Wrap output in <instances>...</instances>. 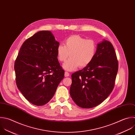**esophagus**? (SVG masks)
Wrapping results in <instances>:
<instances>
[{
	"instance_id": "1",
	"label": "esophagus",
	"mask_w": 135,
	"mask_h": 135,
	"mask_svg": "<svg viewBox=\"0 0 135 135\" xmlns=\"http://www.w3.org/2000/svg\"><path fill=\"white\" fill-rule=\"evenodd\" d=\"M69 75H70V74L68 72L65 71V77H68V76H69Z\"/></svg>"
}]
</instances>
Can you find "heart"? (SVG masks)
I'll list each match as a JSON object with an SVG mask.
<instances>
[{"mask_svg":"<svg viewBox=\"0 0 135 135\" xmlns=\"http://www.w3.org/2000/svg\"><path fill=\"white\" fill-rule=\"evenodd\" d=\"M97 45L92 39H86L79 35H73L67 38L65 46L59 44L57 48L58 60L65 62L63 68L68 71H73L78 66L84 67L90 64L94 58Z\"/></svg>","mask_w":135,"mask_h":135,"instance_id":"1","label":"heart"}]
</instances>
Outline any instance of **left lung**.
Wrapping results in <instances>:
<instances>
[{"mask_svg":"<svg viewBox=\"0 0 135 135\" xmlns=\"http://www.w3.org/2000/svg\"><path fill=\"white\" fill-rule=\"evenodd\" d=\"M118 70V61L112 43L98 44L95 56L83 69L71 75L70 96L79 107L89 109L102 103L112 92Z\"/></svg>","mask_w":135,"mask_h":135,"instance_id":"obj_1","label":"left lung"}]
</instances>
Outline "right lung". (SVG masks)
<instances>
[{
    "label": "right lung",
    "instance_id": "add662e5",
    "mask_svg": "<svg viewBox=\"0 0 135 135\" xmlns=\"http://www.w3.org/2000/svg\"><path fill=\"white\" fill-rule=\"evenodd\" d=\"M59 45L50 31H41L25 40L18 54L14 65L16 85L34 105L49 102L64 77L57 56Z\"/></svg>",
    "mask_w": 135,
    "mask_h": 135
}]
</instances>
